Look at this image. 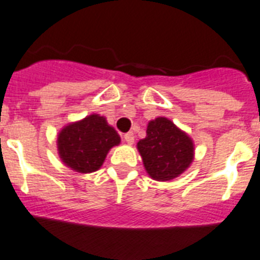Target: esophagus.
Instances as JSON below:
<instances>
[{
	"label": "esophagus",
	"mask_w": 260,
	"mask_h": 260,
	"mask_svg": "<svg viewBox=\"0 0 260 260\" xmlns=\"http://www.w3.org/2000/svg\"><path fill=\"white\" fill-rule=\"evenodd\" d=\"M124 141L127 142V144H129V145L135 142V136H133L132 132L125 133V135H124Z\"/></svg>",
	"instance_id": "obj_1"
}]
</instances>
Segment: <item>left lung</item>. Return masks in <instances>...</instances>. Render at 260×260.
Wrapping results in <instances>:
<instances>
[{
	"label": "left lung",
	"mask_w": 260,
	"mask_h": 260,
	"mask_svg": "<svg viewBox=\"0 0 260 260\" xmlns=\"http://www.w3.org/2000/svg\"><path fill=\"white\" fill-rule=\"evenodd\" d=\"M137 149L147 174L158 181L175 179L193 160L191 140L166 118H156L149 123L146 137L140 140Z\"/></svg>",
	"instance_id": "8db88e82"
}]
</instances>
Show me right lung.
Here are the masks:
<instances>
[{"instance_id":"right-lung-1","label":"right lung","mask_w":260,"mask_h":260,"mask_svg":"<svg viewBox=\"0 0 260 260\" xmlns=\"http://www.w3.org/2000/svg\"><path fill=\"white\" fill-rule=\"evenodd\" d=\"M120 137L106 119L97 114L63 128L58 136V151L72 170L88 174L101 167L107 153Z\"/></svg>"}]
</instances>
